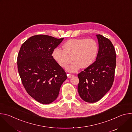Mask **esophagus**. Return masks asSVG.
<instances>
[{
  "label": "esophagus",
  "instance_id": "34e87169",
  "mask_svg": "<svg viewBox=\"0 0 132 132\" xmlns=\"http://www.w3.org/2000/svg\"><path fill=\"white\" fill-rule=\"evenodd\" d=\"M67 76L68 78H70L72 77L73 76V75H71V74H67Z\"/></svg>",
  "mask_w": 132,
  "mask_h": 132
}]
</instances>
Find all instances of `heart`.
Segmentation results:
<instances>
[{
    "label": "heart",
    "instance_id": "heart-1",
    "mask_svg": "<svg viewBox=\"0 0 132 132\" xmlns=\"http://www.w3.org/2000/svg\"><path fill=\"white\" fill-rule=\"evenodd\" d=\"M63 50L55 48L52 57L63 68H66L72 61L73 63L67 68V71L75 72L80 68H87L95 61L98 52L97 42L92 39H72L67 41Z\"/></svg>",
    "mask_w": 132,
    "mask_h": 132
}]
</instances>
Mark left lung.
<instances>
[{
	"mask_svg": "<svg viewBox=\"0 0 132 132\" xmlns=\"http://www.w3.org/2000/svg\"><path fill=\"white\" fill-rule=\"evenodd\" d=\"M99 51L96 61L78 75V91L85 101L100 100L110 90L114 79L116 53L111 41L102 35H96Z\"/></svg>",
	"mask_w": 132,
	"mask_h": 132,
	"instance_id": "obj_1",
	"label": "left lung"
}]
</instances>
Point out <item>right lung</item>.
<instances>
[{
	"label": "right lung",
	"instance_id": "right-lung-1",
	"mask_svg": "<svg viewBox=\"0 0 132 132\" xmlns=\"http://www.w3.org/2000/svg\"><path fill=\"white\" fill-rule=\"evenodd\" d=\"M64 38L39 34L25 41L17 58L18 70L29 95L42 104H49L57 98L67 74L53 58V51Z\"/></svg>",
	"mask_w": 132,
	"mask_h": 132
}]
</instances>
